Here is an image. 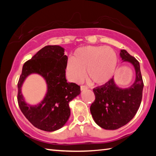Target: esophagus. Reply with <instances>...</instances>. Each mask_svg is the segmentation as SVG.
Listing matches in <instances>:
<instances>
[{"label":"esophagus","instance_id":"1","mask_svg":"<svg viewBox=\"0 0 156 156\" xmlns=\"http://www.w3.org/2000/svg\"><path fill=\"white\" fill-rule=\"evenodd\" d=\"M88 87L87 86H84V85H81L80 86V89H81V91H84V90H85V89H87Z\"/></svg>","mask_w":156,"mask_h":156}]
</instances>
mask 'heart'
<instances>
[{"label": "heart", "instance_id": "heart-1", "mask_svg": "<svg viewBox=\"0 0 156 156\" xmlns=\"http://www.w3.org/2000/svg\"><path fill=\"white\" fill-rule=\"evenodd\" d=\"M118 57L110 47L86 46L76 50L73 58L69 59L67 72L70 78L80 83L85 77L95 84H104L114 73Z\"/></svg>", "mask_w": 156, "mask_h": 156}]
</instances>
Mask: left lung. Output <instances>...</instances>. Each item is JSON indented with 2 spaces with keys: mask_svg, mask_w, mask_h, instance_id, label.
<instances>
[{
  "mask_svg": "<svg viewBox=\"0 0 156 156\" xmlns=\"http://www.w3.org/2000/svg\"><path fill=\"white\" fill-rule=\"evenodd\" d=\"M120 56L135 68L134 83L129 88L120 89L112 78L93 89L95 100L90 107L92 117L98 125L108 130H115L127 124L138 112L142 101L144 83L139 62L125 49L120 51Z\"/></svg>",
  "mask_w": 156,
  "mask_h": 156,
  "instance_id": "obj_1",
  "label": "left lung"
}]
</instances>
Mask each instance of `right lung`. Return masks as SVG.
I'll use <instances>...</instances> for the list:
<instances>
[{
	"label": "right lung",
	"instance_id": "1",
	"mask_svg": "<svg viewBox=\"0 0 156 156\" xmlns=\"http://www.w3.org/2000/svg\"><path fill=\"white\" fill-rule=\"evenodd\" d=\"M64 49L58 45H47L25 62L18 83V106L26 118L41 130L54 131L64 126L70 115L69 102L80 94V87L67 83L65 69L67 56ZM38 73L46 80L48 92L40 104L31 106L25 103L21 87L31 73Z\"/></svg>",
	"mask_w": 156,
	"mask_h": 156
}]
</instances>
